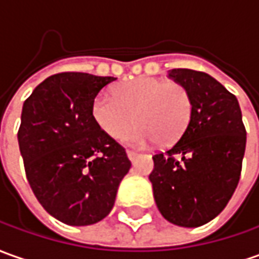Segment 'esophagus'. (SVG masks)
Listing matches in <instances>:
<instances>
[{
	"mask_svg": "<svg viewBox=\"0 0 259 259\" xmlns=\"http://www.w3.org/2000/svg\"><path fill=\"white\" fill-rule=\"evenodd\" d=\"M127 157H129V160L132 161V163H135L137 157H139V153L132 152V150H127Z\"/></svg>",
	"mask_w": 259,
	"mask_h": 259,
	"instance_id": "34e87169",
	"label": "esophagus"
}]
</instances>
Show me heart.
Here are the masks:
<instances>
[{
    "label": "heart",
    "instance_id": "heart-1",
    "mask_svg": "<svg viewBox=\"0 0 259 259\" xmlns=\"http://www.w3.org/2000/svg\"><path fill=\"white\" fill-rule=\"evenodd\" d=\"M113 96L99 93L92 102V117L102 132L112 139L126 137L133 146H147L160 140L177 142L191 119L193 99L189 89L179 82L154 76H139L115 86Z\"/></svg>",
    "mask_w": 259,
    "mask_h": 259
}]
</instances>
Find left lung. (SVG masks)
<instances>
[{"label": "left lung", "instance_id": "obj_1", "mask_svg": "<svg viewBox=\"0 0 259 259\" xmlns=\"http://www.w3.org/2000/svg\"><path fill=\"white\" fill-rule=\"evenodd\" d=\"M168 76L189 89L193 112L179 142L153 156L149 180L161 215L194 228L217 217L233 197L247 133L237 98L208 73L171 69Z\"/></svg>", "mask_w": 259, "mask_h": 259}]
</instances>
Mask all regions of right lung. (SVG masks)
I'll use <instances>...</instances> for the list:
<instances>
[{
    "mask_svg": "<svg viewBox=\"0 0 259 259\" xmlns=\"http://www.w3.org/2000/svg\"><path fill=\"white\" fill-rule=\"evenodd\" d=\"M115 79L58 73L24 102L18 144L26 179L42 207L63 224L92 226L106 217L132 166L92 117L93 99Z\"/></svg>",
    "mask_w": 259,
    "mask_h": 259,
    "instance_id": "1",
    "label": "right lung"
}]
</instances>
